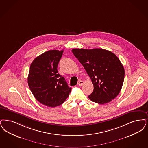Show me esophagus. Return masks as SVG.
<instances>
[{
  "mask_svg": "<svg viewBox=\"0 0 148 148\" xmlns=\"http://www.w3.org/2000/svg\"><path fill=\"white\" fill-rule=\"evenodd\" d=\"M83 84H84V82L82 81V80H81V81H80L79 83H78V85L80 86H82V85H83Z\"/></svg>",
  "mask_w": 148,
  "mask_h": 148,
  "instance_id": "obj_1",
  "label": "esophagus"
}]
</instances>
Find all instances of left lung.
I'll list each match as a JSON object with an SVG mask.
<instances>
[{"mask_svg": "<svg viewBox=\"0 0 148 148\" xmlns=\"http://www.w3.org/2000/svg\"><path fill=\"white\" fill-rule=\"evenodd\" d=\"M71 51L94 85V91L89 95V99L103 105L116 98L122 89L125 73L117 56L101 48H75Z\"/></svg>", "mask_w": 148, "mask_h": 148, "instance_id": "left-lung-1", "label": "left lung"}]
</instances>
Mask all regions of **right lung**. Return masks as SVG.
Instances as JSON below:
<instances>
[{"label":"right lung","mask_w":148,"mask_h":148,"mask_svg":"<svg viewBox=\"0 0 148 148\" xmlns=\"http://www.w3.org/2000/svg\"><path fill=\"white\" fill-rule=\"evenodd\" d=\"M63 50H50L33 60L27 78L30 90L36 99L47 106L62 105L69 96V88L57 70Z\"/></svg>","instance_id":"obj_1"}]
</instances>
